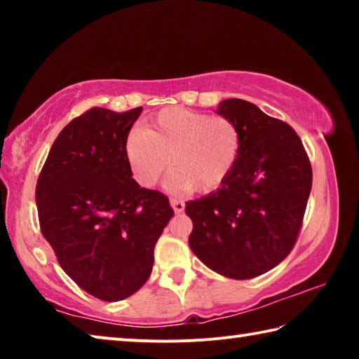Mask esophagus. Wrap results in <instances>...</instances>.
Wrapping results in <instances>:
<instances>
[{
  "label": "esophagus",
  "instance_id": "34e87169",
  "mask_svg": "<svg viewBox=\"0 0 359 359\" xmlns=\"http://www.w3.org/2000/svg\"><path fill=\"white\" fill-rule=\"evenodd\" d=\"M171 208L174 209V212L175 214H180V212H184V209H185V203L184 201H180V199H171Z\"/></svg>",
  "mask_w": 359,
  "mask_h": 359
}]
</instances>
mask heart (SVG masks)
Returning <instances> with one entry per match:
<instances>
[{
  "mask_svg": "<svg viewBox=\"0 0 359 359\" xmlns=\"http://www.w3.org/2000/svg\"><path fill=\"white\" fill-rule=\"evenodd\" d=\"M241 133L222 115L185 107H168L133 130L125 141V155L136 180L155 185L172 163L168 185L174 190L208 193L220 187L238 161Z\"/></svg>",
  "mask_w": 359,
  "mask_h": 359,
  "instance_id": "heart-1",
  "label": "heart"
}]
</instances>
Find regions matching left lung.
<instances>
[{"label":"left lung","mask_w":359,"mask_h":359,"mask_svg":"<svg viewBox=\"0 0 359 359\" xmlns=\"http://www.w3.org/2000/svg\"><path fill=\"white\" fill-rule=\"evenodd\" d=\"M217 114L241 133L238 161L220 188L185 204L193 253L228 278L271 271L293 248L312 188V168L296 131L244 100Z\"/></svg>","instance_id":"left-lung-1"}]
</instances>
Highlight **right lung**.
<instances>
[{"label":"right lung","instance_id":"add662e5","mask_svg":"<svg viewBox=\"0 0 359 359\" xmlns=\"http://www.w3.org/2000/svg\"><path fill=\"white\" fill-rule=\"evenodd\" d=\"M141 112L93 107L69 121L36 187L42 236L60 266L107 302L147 282L155 244L174 215L165 194L133 179L126 160V136Z\"/></svg>","mask_w":359,"mask_h":359}]
</instances>
